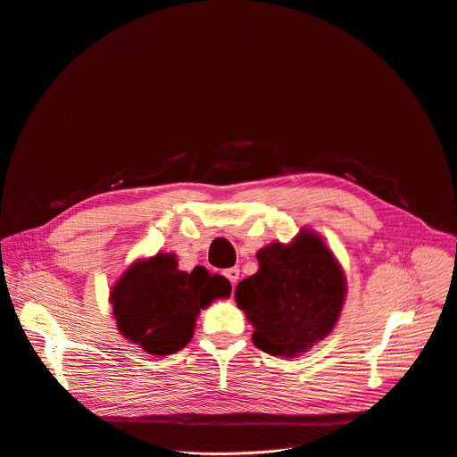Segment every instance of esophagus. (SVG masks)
I'll list each match as a JSON object with an SVG mask.
<instances>
[{"mask_svg":"<svg viewBox=\"0 0 457 457\" xmlns=\"http://www.w3.org/2000/svg\"><path fill=\"white\" fill-rule=\"evenodd\" d=\"M225 276H227V279L232 283V287H236L237 285V281H239V268H228L227 271H225Z\"/></svg>","mask_w":457,"mask_h":457,"instance_id":"1","label":"esophagus"}]
</instances>
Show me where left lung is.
Wrapping results in <instances>:
<instances>
[{
    "label": "left lung",
    "instance_id": "8db88e82",
    "mask_svg": "<svg viewBox=\"0 0 457 457\" xmlns=\"http://www.w3.org/2000/svg\"><path fill=\"white\" fill-rule=\"evenodd\" d=\"M259 270L236 288L252 342L271 356L295 358L324 340L344 308L345 273L320 234L301 228L290 243L255 253Z\"/></svg>",
    "mask_w": 457,
    "mask_h": 457
}]
</instances>
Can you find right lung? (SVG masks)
Listing matches in <instances>:
<instances>
[{"mask_svg":"<svg viewBox=\"0 0 457 457\" xmlns=\"http://www.w3.org/2000/svg\"><path fill=\"white\" fill-rule=\"evenodd\" d=\"M230 283L220 273L196 266L178 270L174 253L158 252L131 262L110 292V304L120 335L151 356L184 349L202 310L230 297Z\"/></svg>","mask_w":457,"mask_h":457,"instance_id":"obj_1","label":"right lung"}]
</instances>
